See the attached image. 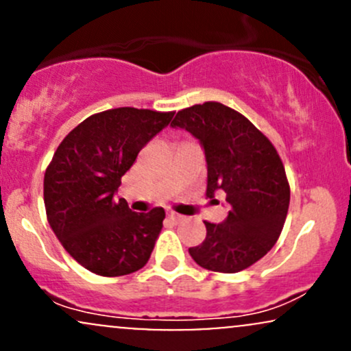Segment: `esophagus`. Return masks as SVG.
<instances>
[{
    "instance_id": "34e87169",
    "label": "esophagus",
    "mask_w": 351,
    "mask_h": 351,
    "mask_svg": "<svg viewBox=\"0 0 351 351\" xmlns=\"http://www.w3.org/2000/svg\"><path fill=\"white\" fill-rule=\"evenodd\" d=\"M167 217L171 221L173 224H180V223H183V221H184V216H181V215H178V213H173V211L168 213Z\"/></svg>"
}]
</instances>
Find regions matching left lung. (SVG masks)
<instances>
[{
  "label": "left lung",
  "instance_id": "left-lung-1",
  "mask_svg": "<svg viewBox=\"0 0 351 351\" xmlns=\"http://www.w3.org/2000/svg\"><path fill=\"white\" fill-rule=\"evenodd\" d=\"M198 140L206 156V198L226 196L229 213L206 224V237L189 256L208 271L234 274L257 263L279 239L291 201L279 153L265 135L219 102L180 110L171 122Z\"/></svg>",
  "mask_w": 351,
  "mask_h": 351
}]
</instances>
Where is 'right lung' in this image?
<instances>
[{
  "instance_id": "right-lung-1",
  "label": "right lung",
  "mask_w": 351,
  "mask_h": 351,
  "mask_svg": "<svg viewBox=\"0 0 351 351\" xmlns=\"http://www.w3.org/2000/svg\"><path fill=\"white\" fill-rule=\"evenodd\" d=\"M173 112L120 107L90 115L60 142L44 175V204L60 244L104 277L142 269L163 228L165 209L134 213L117 198L142 148Z\"/></svg>"
}]
</instances>
